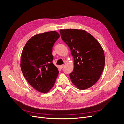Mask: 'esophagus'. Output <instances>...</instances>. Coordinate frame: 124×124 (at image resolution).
I'll list each match as a JSON object with an SVG mask.
<instances>
[{
  "mask_svg": "<svg viewBox=\"0 0 124 124\" xmlns=\"http://www.w3.org/2000/svg\"><path fill=\"white\" fill-rule=\"evenodd\" d=\"M60 68H61V69H62L64 67V65H60Z\"/></svg>",
  "mask_w": 124,
  "mask_h": 124,
  "instance_id": "1",
  "label": "esophagus"
}]
</instances>
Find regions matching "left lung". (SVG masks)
Returning <instances> with one entry per match:
<instances>
[{"label":"left lung","mask_w":124,"mask_h":124,"mask_svg":"<svg viewBox=\"0 0 124 124\" xmlns=\"http://www.w3.org/2000/svg\"><path fill=\"white\" fill-rule=\"evenodd\" d=\"M60 33L74 58V67L69 74L71 81L79 89L92 86L105 67V54L101 45L84 30H60Z\"/></svg>","instance_id":"1"}]
</instances>
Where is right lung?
<instances>
[{"instance_id":"obj_1","label":"right lung","mask_w":124,"mask_h":124,"mask_svg":"<svg viewBox=\"0 0 124 124\" xmlns=\"http://www.w3.org/2000/svg\"><path fill=\"white\" fill-rule=\"evenodd\" d=\"M59 37L55 31L35 35L26 43L23 50L22 73L30 85L40 92H49L58 75V68L52 63V48Z\"/></svg>"}]
</instances>
